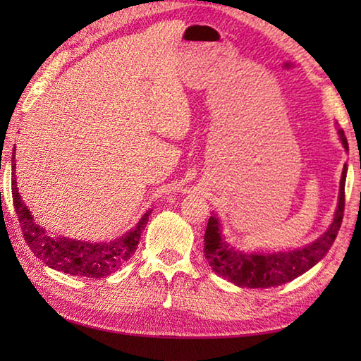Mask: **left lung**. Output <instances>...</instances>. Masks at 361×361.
<instances>
[{"mask_svg":"<svg viewBox=\"0 0 361 361\" xmlns=\"http://www.w3.org/2000/svg\"><path fill=\"white\" fill-rule=\"evenodd\" d=\"M341 142L345 149H349L344 130H338ZM345 175L347 166L342 169L341 186H339V202L334 213L333 223L329 224L328 231L319 237L310 245L304 248L293 250V252L279 253H245L239 248L229 245L223 239L221 224L218 218L213 215L207 224L204 235V255L209 261L210 267L219 277H224L242 288H271L286 282H291L296 277L302 276L305 271L315 266L323 256L331 248L333 242L338 235L341 228L342 216H344L345 205Z\"/></svg>","mask_w":361,"mask_h":361,"instance_id":"8db88e82","label":"left lung"}]
</instances>
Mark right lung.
Masks as SVG:
<instances>
[{
  "instance_id": "obj_1",
  "label": "right lung",
  "mask_w": 361,
  "mask_h": 361,
  "mask_svg": "<svg viewBox=\"0 0 361 361\" xmlns=\"http://www.w3.org/2000/svg\"><path fill=\"white\" fill-rule=\"evenodd\" d=\"M16 149L12 152V202L16 215L19 218L23 239L28 247L49 267L57 269L70 276H81L90 279L108 277L121 267L137 252L138 240L148 223L151 210H148L137 223L135 228L109 243H92L66 237H52L35 223L32 213L22 202L19 188L16 181Z\"/></svg>"
}]
</instances>
